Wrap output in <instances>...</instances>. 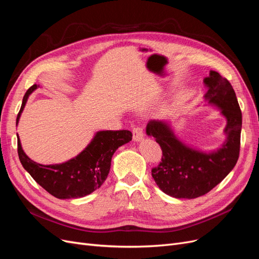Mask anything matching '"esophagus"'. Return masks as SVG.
<instances>
[{
	"instance_id": "esophagus-1",
	"label": "esophagus",
	"mask_w": 259,
	"mask_h": 259,
	"mask_svg": "<svg viewBox=\"0 0 259 259\" xmlns=\"http://www.w3.org/2000/svg\"><path fill=\"white\" fill-rule=\"evenodd\" d=\"M143 138H144V132L142 127L135 126L133 128V139H134L135 142H140Z\"/></svg>"
}]
</instances>
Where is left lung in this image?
Returning <instances> with one entry per match:
<instances>
[{"label":"left lung","mask_w":259,"mask_h":259,"mask_svg":"<svg viewBox=\"0 0 259 259\" xmlns=\"http://www.w3.org/2000/svg\"><path fill=\"white\" fill-rule=\"evenodd\" d=\"M205 99L221 108L227 119L226 143L219 150L204 153L184 145L169 124L153 120L147 124V134L162 149V159L151 169L155 184L170 197L194 199L209 192L236 166L240 154L242 112L230 82L216 71L205 77Z\"/></svg>","instance_id":"left-lung-1"}]
</instances>
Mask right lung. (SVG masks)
Here are the masks:
<instances>
[{
    "label": "right lung",
    "mask_w": 259,
    "mask_h": 259,
    "mask_svg": "<svg viewBox=\"0 0 259 259\" xmlns=\"http://www.w3.org/2000/svg\"><path fill=\"white\" fill-rule=\"evenodd\" d=\"M37 88L38 85L33 84L23 96L17 123L29 95ZM132 137L127 130L100 131L79 155L55 165H42L29 159L22 150L19 137L17 150L23 168L46 191L58 199H77L94 192L105 183L113 153L131 142Z\"/></svg>",
    "instance_id": "1"
}]
</instances>
